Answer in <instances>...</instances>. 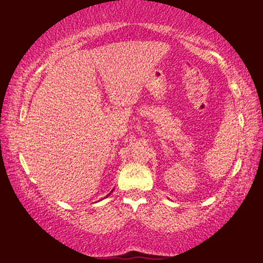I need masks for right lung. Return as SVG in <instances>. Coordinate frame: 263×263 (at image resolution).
I'll return each instance as SVG.
<instances>
[{
	"label": "right lung",
	"instance_id": "right-lung-1",
	"mask_svg": "<svg viewBox=\"0 0 263 263\" xmlns=\"http://www.w3.org/2000/svg\"><path fill=\"white\" fill-rule=\"evenodd\" d=\"M108 195H109V194H108Z\"/></svg>",
	"mask_w": 263,
	"mask_h": 263
}]
</instances>
